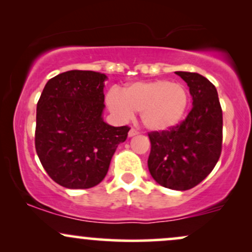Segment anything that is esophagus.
<instances>
[{"label": "esophagus", "mask_w": 252, "mask_h": 252, "mask_svg": "<svg viewBox=\"0 0 252 252\" xmlns=\"http://www.w3.org/2000/svg\"><path fill=\"white\" fill-rule=\"evenodd\" d=\"M138 134V131L136 129H134V128H131L129 130V137H132V136H135V135H137Z\"/></svg>", "instance_id": "34e87169"}]
</instances>
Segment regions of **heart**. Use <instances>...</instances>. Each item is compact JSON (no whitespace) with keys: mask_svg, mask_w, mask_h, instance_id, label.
Instances as JSON below:
<instances>
[{"mask_svg":"<svg viewBox=\"0 0 252 252\" xmlns=\"http://www.w3.org/2000/svg\"><path fill=\"white\" fill-rule=\"evenodd\" d=\"M106 105L120 120H128L134 111L147 129L160 131L172 128L184 118L189 105V94L180 83L158 79L136 82L122 90L106 94Z\"/></svg>","mask_w":252,"mask_h":252,"instance_id":"obj_1","label":"heart"}]
</instances>
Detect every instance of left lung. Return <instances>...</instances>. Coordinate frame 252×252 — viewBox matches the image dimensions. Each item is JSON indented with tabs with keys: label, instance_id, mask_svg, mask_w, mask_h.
I'll list each match as a JSON object with an SVG mask.
<instances>
[{
	"label": "left lung",
	"instance_id": "obj_1",
	"mask_svg": "<svg viewBox=\"0 0 252 252\" xmlns=\"http://www.w3.org/2000/svg\"><path fill=\"white\" fill-rule=\"evenodd\" d=\"M189 88L193 108L181 123L148 132V168L166 189H193L212 172L221 154L222 111L216 86L194 72H175Z\"/></svg>",
	"mask_w": 252,
	"mask_h": 252
}]
</instances>
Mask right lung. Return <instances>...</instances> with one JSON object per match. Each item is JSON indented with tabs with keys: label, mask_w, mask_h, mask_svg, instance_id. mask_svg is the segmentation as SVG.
Masks as SVG:
<instances>
[{
	"label": "right lung",
	"mask_w": 252,
	"mask_h": 252,
	"mask_svg": "<svg viewBox=\"0 0 252 252\" xmlns=\"http://www.w3.org/2000/svg\"><path fill=\"white\" fill-rule=\"evenodd\" d=\"M105 79L99 72H63L48 80L37 102L36 154L52 180L66 189L99 184L128 137V126H111L102 118Z\"/></svg>",
	"instance_id": "1"
}]
</instances>
